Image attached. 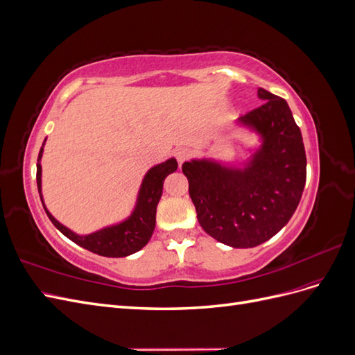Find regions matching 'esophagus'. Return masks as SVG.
Instances as JSON below:
<instances>
[{
    "label": "esophagus",
    "mask_w": 355,
    "mask_h": 355,
    "mask_svg": "<svg viewBox=\"0 0 355 355\" xmlns=\"http://www.w3.org/2000/svg\"><path fill=\"white\" fill-rule=\"evenodd\" d=\"M175 157L178 159V163L182 164V163H185V161L191 157V151L188 148H179V149H176Z\"/></svg>",
    "instance_id": "34e87169"
}]
</instances>
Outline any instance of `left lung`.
I'll return each instance as SVG.
<instances>
[{"instance_id": "left-lung-1", "label": "left lung", "mask_w": 355, "mask_h": 355, "mask_svg": "<svg viewBox=\"0 0 355 355\" xmlns=\"http://www.w3.org/2000/svg\"><path fill=\"white\" fill-rule=\"evenodd\" d=\"M265 101L240 116L263 137L262 148L244 170L206 159L182 164L201 228L223 244L259 245L293 216L306 180V155L300 128L283 98L257 89Z\"/></svg>"}]
</instances>
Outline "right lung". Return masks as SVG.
I'll return each mask as SVG.
<instances>
[{
  "instance_id": "obj_1",
  "label": "right lung",
  "mask_w": 355,
  "mask_h": 355,
  "mask_svg": "<svg viewBox=\"0 0 355 355\" xmlns=\"http://www.w3.org/2000/svg\"><path fill=\"white\" fill-rule=\"evenodd\" d=\"M41 157H42V146L40 149L38 159H37V187L40 192V198L42 206L41 196ZM178 168V163L175 158L167 159L166 163H161L148 171L141 192H139V198L136 209L132 213V216L127 220L114 225V227L101 230L98 232H93L89 235H77L73 234L67 227H63L55 218L51 216L49 210L44 206L49 219L53 225L68 237L75 244H78L84 249H87L93 253H98L106 257H124L132 254L137 250H141L144 245L151 239V235L155 228V213H157V204L163 194V184L167 175L173 173Z\"/></svg>"
}]
</instances>
